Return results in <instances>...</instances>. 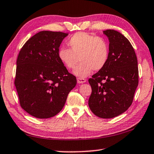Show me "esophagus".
<instances>
[{
	"instance_id": "obj_1",
	"label": "esophagus",
	"mask_w": 154,
	"mask_h": 154,
	"mask_svg": "<svg viewBox=\"0 0 154 154\" xmlns=\"http://www.w3.org/2000/svg\"><path fill=\"white\" fill-rule=\"evenodd\" d=\"M77 80L78 83H83L86 82V79H84V78H81V77H78Z\"/></svg>"
}]
</instances>
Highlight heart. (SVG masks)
<instances>
[{"label": "heart", "mask_w": 154, "mask_h": 154, "mask_svg": "<svg viewBox=\"0 0 154 154\" xmlns=\"http://www.w3.org/2000/svg\"><path fill=\"white\" fill-rule=\"evenodd\" d=\"M68 44L71 49L61 48L58 57L64 66L71 70L76 67L79 60L81 64L74 71L77 77H87L93 70L100 71L107 63L109 47L106 41L100 36L79 32L69 38Z\"/></svg>", "instance_id": "obj_1"}]
</instances>
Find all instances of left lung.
<instances>
[{"label":"left lung","instance_id":"8db88e82","mask_svg":"<svg viewBox=\"0 0 154 154\" xmlns=\"http://www.w3.org/2000/svg\"><path fill=\"white\" fill-rule=\"evenodd\" d=\"M109 41V57L105 66L90 78V110L100 118L123 113L132 105L139 84L137 58L131 43L120 32L103 31Z\"/></svg>","mask_w":154,"mask_h":154}]
</instances>
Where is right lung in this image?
<instances>
[{
	"mask_svg": "<svg viewBox=\"0 0 154 154\" xmlns=\"http://www.w3.org/2000/svg\"><path fill=\"white\" fill-rule=\"evenodd\" d=\"M68 33L41 31L30 38L17 59L15 85L21 107L33 117L47 119L60 111L77 83L58 57Z\"/></svg>",
	"mask_w": 154,
	"mask_h": 154,
	"instance_id": "obj_1",
	"label": "right lung"
}]
</instances>
